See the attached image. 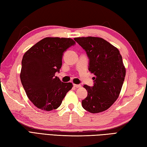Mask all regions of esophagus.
<instances>
[{"instance_id":"34e87169","label":"esophagus","mask_w":147,"mask_h":147,"mask_svg":"<svg viewBox=\"0 0 147 147\" xmlns=\"http://www.w3.org/2000/svg\"><path fill=\"white\" fill-rule=\"evenodd\" d=\"M74 86L76 87V88H81L82 87V85H76V84H74Z\"/></svg>"}]
</instances>
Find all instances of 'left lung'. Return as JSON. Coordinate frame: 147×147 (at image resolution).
Instances as JSON below:
<instances>
[{"label":"left lung","mask_w":147,"mask_h":147,"mask_svg":"<svg viewBox=\"0 0 147 147\" xmlns=\"http://www.w3.org/2000/svg\"><path fill=\"white\" fill-rule=\"evenodd\" d=\"M86 52L88 69L94 74L92 87L85 85L88 95L82 100L84 109L99 113L108 109L117 99L126 76V69L119 50L99 37L74 39Z\"/></svg>","instance_id":"left-lung-1"}]
</instances>
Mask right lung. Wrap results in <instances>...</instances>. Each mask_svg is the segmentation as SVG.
Here are the masks:
<instances>
[{"mask_svg": "<svg viewBox=\"0 0 147 147\" xmlns=\"http://www.w3.org/2000/svg\"><path fill=\"white\" fill-rule=\"evenodd\" d=\"M74 44L69 38L47 37L24 54L21 82L36 107L46 111L57 109L72 88L73 84L62 82L55 74L60 71L64 52Z\"/></svg>", "mask_w": 147, "mask_h": 147, "instance_id": "1", "label": "right lung"}]
</instances>
